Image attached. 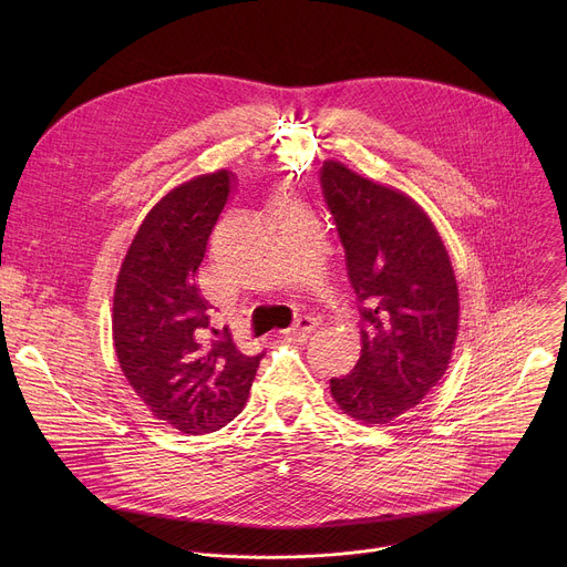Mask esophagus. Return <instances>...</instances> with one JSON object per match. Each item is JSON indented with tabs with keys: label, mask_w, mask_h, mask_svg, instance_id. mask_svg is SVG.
<instances>
[{
	"label": "esophagus",
	"mask_w": 567,
	"mask_h": 567,
	"mask_svg": "<svg viewBox=\"0 0 567 567\" xmlns=\"http://www.w3.org/2000/svg\"><path fill=\"white\" fill-rule=\"evenodd\" d=\"M313 330H316V318H311V316H298L293 326H291L289 330H285L282 334H285L287 339H305V337L311 334Z\"/></svg>",
	"instance_id": "obj_1"
}]
</instances>
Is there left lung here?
Returning a JSON list of instances; mask_svg holds the SVG:
<instances>
[{
	"mask_svg": "<svg viewBox=\"0 0 567 567\" xmlns=\"http://www.w3.org/2000/svg\"><path fill=\"white\" fill-rule=\"evenodd\" d=\"M320 188L363 318L361 357L330 381L332 396L350 417L388 424L449 368L460 318L455 274L437 228L409 195L339 161L322 164Z\"/></svg>",
	"mask_w": 567,
	"mask_h": 567,
	"instance_id": "left-lung-1",
	"label": "left lung"
}]
</instances>
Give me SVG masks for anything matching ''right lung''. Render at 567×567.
<instances>
[{"label": "right lung", "mask_w": 567, "mask_h": 567, "mask_svg": "<svg viewBox=\"0 0 567 567\" xmlns=\"http://www.w3.org/2000/svg\"><path fill=\"white\" fill-rule=\"evenodd\" d=\"M233 175L190 179L138 226L114 291V348L125 379L156 420L202 435L245 409L265 352L241 354L230 337L208 341L210 302L197 271L230 197Z\"/></svg>", "instance_id": "1"}]
</instances>
